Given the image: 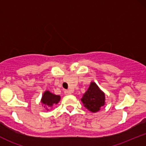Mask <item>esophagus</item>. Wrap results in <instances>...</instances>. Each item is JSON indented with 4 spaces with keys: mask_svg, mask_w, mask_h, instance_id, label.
<instances>
[{
    "mask_svg": "<svg viewBox=\"0 0 146 146\" xmlns=\"http://www.w3.org/2000/svg\"><path fill=\"white\" fill-rule=\"evenodd\" d=\"M64 94L66 95H68L71 94V90H64Z\"/></svg>",
    "mask_w": 146,
    "mask_h": 146,
    "instance_id": "obj_1",
    "label": "esophagus"
}]
</instances>
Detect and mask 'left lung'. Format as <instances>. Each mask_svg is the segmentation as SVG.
<instances>
[{
    "label": "left lung",
    "mask_w": 146,
    "mask_h": 146,
    "mask_svg": "<svg viewBox=\"0 0 146 146\" xmlns=\"http://www.w3.org/2000/svg\"><path fill=\"white\" fill-rule=\"evenodd\" d=\"M81 100L87 109L93 113H96L104 105L105 95L100 90L96 84L91 82Z\"/></svg>",
    "instance_id": "obj_1"
}]
</instances>
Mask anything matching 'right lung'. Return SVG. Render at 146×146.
<instances>
[{"mask_svg": "<svg viewBox=\"0 0 146 146\" xmlns=\"http://www.w3.org/2000/svg\"><path fill=\"white\" fill-rule=\"evenodd\" d=\"M60 100V95H56L50 93L49 91H45L43 94L41 102L46 107V109H49L53 105L58 104Z\"/></svg>", "mask_w": 146, "mask_h": 146, "instance_id": "right-lung-1", "label": "right lung"}]
</instances>
